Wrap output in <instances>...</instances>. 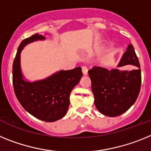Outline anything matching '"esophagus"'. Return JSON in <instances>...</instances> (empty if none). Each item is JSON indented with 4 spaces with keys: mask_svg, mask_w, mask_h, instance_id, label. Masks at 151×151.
Wrapping results in <instances>:
<instances>
[{
    "mask_svg": "<svg viewBox=\"0 0 151 151\" xmlns=\"http://www.w3.org/2000/svg\"><path fill=\"white\" fill-rule=\"evenodd\" d=\"M82 71H83V74L84 75L87 74V72H88V69H87V67L86 66H82Z\"/></svg>",
    "mask_w": 151,
    "mask_h": 151,
    "instance_id": "obj_1",
    "label": "esophagus"
}]
</instances>
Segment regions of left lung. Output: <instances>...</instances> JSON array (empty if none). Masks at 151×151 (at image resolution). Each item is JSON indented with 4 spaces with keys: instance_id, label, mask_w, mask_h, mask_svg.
Masks as SVG:
<instances>
[{
    "instance_id": "8db88e82",
    "label": "left lung",
    "mask_w": 151,
    "mask_h": 151,
    "mask_svg": "<svg viewBox=\"0 0 151 151\" xmlns=\"http://www.w3.org/2000/svg\"><path fill=\"white\" fill-rule=\"evenodd\" d=\"M132 65L135 69L109 70L93 67L88 70L94 103L102 114L115 117L126 112L135 103L141 85L140 63L134 47L129 44L118 67Z\"/></svg>"
}]
</instances>
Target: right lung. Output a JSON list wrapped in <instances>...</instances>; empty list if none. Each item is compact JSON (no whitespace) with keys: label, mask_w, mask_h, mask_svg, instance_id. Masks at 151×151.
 Returning a JSON list of instances; mask_svg holds the SVG:
<instances>
[{"label":"right lung","mask_w":151,"mask_h":151,"mask_svg":"<svg viewBox=\"0 0 151 151\" xmlns=\"http://www.w3.org/2000/svg\"><path fill=\"white\" fill-rule=\"evenodd\" d=\"M45 37L35 34L22 41L13 64L14 93L21 106L34 117L48 122L57 121L66 115L70 94L83 75L81 67L60 70L42 81L23 80L20 69V53L26 45Z\"/></svg>","instance_id":"right-lung-1"}]
</instances>
